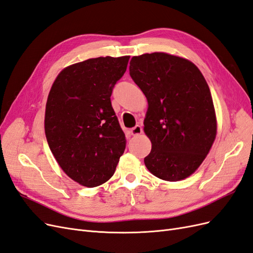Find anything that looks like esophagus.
<instances>
[{
    "label": "esophagus",
    "instance_id": "obj_1",
    "mask_svg": "<svg viewBox=\"0 0 253 253\" xmlns=\"http://www.w3.org/2000/svg\"><path fill=\"white\" fill-rule=\"evenodd\" d=\"M142 133V127L140 126H135L133 128H131V134L133 136L140 135Z\"/></svg>",
    "mask_w": 253,
    "mask_h": 253
}]
</instances>
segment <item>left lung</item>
Masks as SVG:
<instances>
[{"instance_id": "8db88e82", "label": "left lung", "mask_w": 253, "mask_h": 253, "mask_svg": "<svg viewBox=\"0 0 253 253\" xmlns=\"http://www.w3.org/2000/svg\"><path fill=\"white\" fill-rule=\"evenodd\" d=\"M129 76L149 104L143 129L152 150L145 167L167 181L189 177L216 137L215 110L203 74L187 59L153 52L133 57Z\"/></svg>"}]
</instances>
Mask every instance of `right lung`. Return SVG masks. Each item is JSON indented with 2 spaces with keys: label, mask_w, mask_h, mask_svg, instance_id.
I'll list each match as a JSON object with an SVG mask.
<instances>
[{
  "label": "right lung",
  "mask_w": 253,
  "mask_h": 253,
  "mask_svg": "<svg viewBox=\"0 0 253 253\" xmlns=\"http://www.w3.org/2000/svg\"><path fill=\"white\" fill-rule=\"evenodd\" d=\"M128 59L99 57L67 66L48 94L44 126L49 149L68 177L84 187L108 181L125 152L111 96Z\"/></svg>",
  "instance_id": "obj_1"
}]
</instances>
